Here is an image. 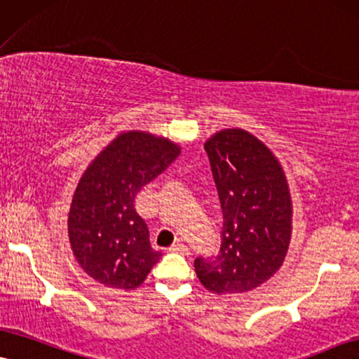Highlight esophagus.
<instances>
[{"label": "esophagus", "mask_w": 359, "mask_h": 359, "mask_svg": "<svg viewBox=\"0 0 359 359\" xmlns=\"http://www.w3.org/2000/svg\"><path fill=\"white\" fill-rule=\"evenodd\" d=\"M169 252H175V253H189V248L185 247L184 243H175V245H172V247L169 248Z\"/></svg>", "instance_id": "34e87169"}]
</instances>
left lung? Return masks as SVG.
Returning <instances> with one entry per match:
<instances>
[{"mask_svg":"<svg viewBox=\"0 0 359 359\" xmlns=\"http://www.w3.org/2000/svg\"><path fill=\"white\" fill-rule=\"evenodd\" d=\"M224 213L219 253L195 258L198 280L212 293L260 287L280 269L292 237V201L278 161L242 129L205 142Z\"/></svg>","mask_w":359,"mask_h":359,"instance_id":"left-lung-1","label":"left lung"}]
</instances>
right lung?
Returning a JSON list of instances; mask_svg holds the SVG:
<instances>
[{
    "label": "right lung",
    "mask_w": 359,
    "mask_h": 359,
    "mask_svg": "<svg viewBox=\"0 0 359 359\" xmlns=\"http://www.w3.org/2000/svg\"><path fill=\"white\" fill-rule=\"evenodd\" d=\"M180 154L177 144L146 133L116 137L81 177L67 230L76 260L89 276L111 288H137L161 253L149 243L135 195Z\"/></svg>",
    "instance_id": "1"
}]
</instances>
